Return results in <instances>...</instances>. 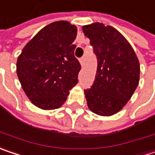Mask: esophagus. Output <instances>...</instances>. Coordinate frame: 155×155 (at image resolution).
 Wrapping results in <instances>:
<instances>
[{"label": "esophagus", "instance_id": "esophagus-1", "mask_svg": "<svg viewBox=\"0 0 155 155\" xmlns=\"http://www.w3.org/2000/svg\"><path fill=\"white\" fill-rule=\"evenodd\" d=\"M84 61H85L84 57H83V58H80V64H81V65H82V64H84Z\"/></svg>", "mask_w": 155, "mask_h": 155}]
</instances>
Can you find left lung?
Here are the masks:
<instances>
[{
  "label": "left lung",
  "instance_id": "8db88e82",
  "mask_svg": "<svg viewBox=\"0 0 155 155\" xmlns=\"http://www.w3.org/2000/svg\"><path fill=\"white\" fill-rule=\"evenodd\" d=\"M97 58L95 81L84 94L90 110L101 116L117 114L136 91L140 74L133 48L119 31L102 23L82 26Z\"/></svg>",
  "mask_w": 155,
  "mask_h": 155
}]
</instances>
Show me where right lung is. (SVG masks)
<instances>
[{"label":"right lung","mask_w":155,"mask_h":155,"mask_svg":"<svg viewBox=\"0 0 155 155\" xmlns=\"http://www.w3.org/2000/svg\"><path fill=\"white\" fill-rule=\"evenodd\" d=\"M76 35L77 27L69 22H53L40 30L18 56V77L37 107L59 108L77 84L81 64L74 55Z\"/></svg>","instance_id":"add662e5"}]
</instances>
